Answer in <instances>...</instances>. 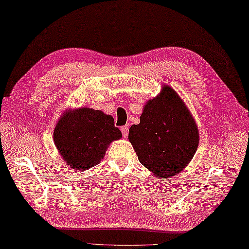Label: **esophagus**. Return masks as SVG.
<instances>
[{"label": "esophagus", "mask_w": 249, "mask_h": 249, "mask_svg": "<svg viewBox=\"0 0 249 249\" xmlns=\"http://www.w3.org/2000/svg\"><path fill=\"white\" fill-rule=\"evenodd\" d=\"M121 131H122V135H123V137H127L128 136V131H129V127H128V125H125V126H122L121 127Z\"/></svg>", "instance_id": "1"}]
</instances>
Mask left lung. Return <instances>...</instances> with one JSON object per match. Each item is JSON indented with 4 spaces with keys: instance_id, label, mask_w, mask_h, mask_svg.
<instances>
[{
    "instance_id": "1",
    "label": "left lung",
    "mask_w": 249,
    "mask_h": 249,
    "mask_svg": "<svg viewBox=\"0 0 249 249\" xmlns=\"http://www.w3.org/2000/svg\"><path fill=\"white\" fill-rule=\"evenodd\" d=\"M128 139L141 164L164 180L181 173L191 161L199 131L179 94L164 85L144 106L140 124L130 127Z\"/></svg>"
}]
</instances>
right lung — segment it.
<instances>
[{
	"label": "right lung",
	"mask_w": 249,
	"mask_h": 249,
	"mask_svg": "<svg viewBox=\"0 0 249 249\" xmlns=\"http://www.w3.org/2000/svg\"><path fill=\"white\" fill-rule=\"evenodd\" d=\"M121 138L122 133L111 116L86 107L64 112L53 130L54 144L62 158L78 170L98 165L108 145Z\"/></svg>",
	"instance_id": "add662e5"
}]
</instances>
